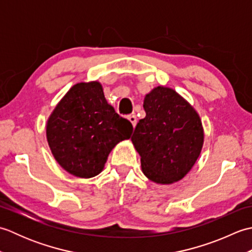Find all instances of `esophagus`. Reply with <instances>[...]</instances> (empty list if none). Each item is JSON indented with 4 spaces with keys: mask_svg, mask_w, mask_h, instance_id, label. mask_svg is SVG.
I'll list each match as a JSON object with an SVG mask.
<instances>
[{
    "mask_svg": "<svg viewBox=\"0 0 252 252\" xmlns=\"http://www.w3.org/2000/svg\"><path fill=\"white\" fill-rule=\"evenodd\" d=\"M127 120H129V121L132 123L133 127H135V126H136V116H135V115L127 116Z\"/></svg>",
    "mask_w": 252,
    "mask_h": 252,
    "instance_id": "esophagus-1",
    "label": "esophagus"
}]
</instances>
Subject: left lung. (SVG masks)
Instances as JSON below:
<instances>
[{"label": "left lung", "mask_w": 252, "mask_h": 252, "mask_svg": "<svg viewBox=\"0 0 252 252\" xmlns=\"http://www.w3.org/2000/svg\"><path fill=\"white\" fill-rule=\"evenodd\" d=\"M146 116L131 137L142 171L157 184L182 180L197 161L203 129L197 111L174 90L157 87L144 98Z\"/></svg>", "instance_id": "left-lung-1"}]
</instances>
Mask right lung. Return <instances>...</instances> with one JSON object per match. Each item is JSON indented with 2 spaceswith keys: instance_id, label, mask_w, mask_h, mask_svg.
<instances>
[{
  "instance_id": "obj_1",
  "label": "right lung",
  "mask_w": 252,
  "mask_h": 252,
  "mask_svg": "<svg viewBox=\"0 0 252 252\" xmlns=\"http://www.w3.org/2000/svg\"><path fill=\"white\" fill-rule=\"evenodd\" d=\"M133 126L107 103L97 81L74 84L57 104L46 123L53 156L78 178L99 174L118 143L131 137Z\"/></svg>"
}]
</instances>
